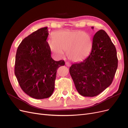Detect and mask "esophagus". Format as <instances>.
Returning a JSON list of instances; mask_svg holds the SVG:
<instances>
[{
  "label": "esophagus",
  "instance_id": "obj_1",
  "mask_svg": "<svg viewBox=\"0 0 128 128\" xmlns=\"http://www.w3.org/2000/svg\"><path fill=\"white\" fill-rule=\"evenodd\" d=\"M66 65L67 67H70V64L69 63V62H66Z\"/></svg>",
  "mask_w": 128,
  "mask_h": 128
}]
</instances>
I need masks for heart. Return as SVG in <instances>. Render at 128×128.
I'll list each match as a JSON object with an SVG mask.
<instances>
[{
  "mask_svg": "<svg viewBox=\"0 0 128 128\" xmlns=\"http://www.w3.org/2000/svg\"><path fill=\"white\" fill-rule=\"evenodd\" d=\"M50 41L51 51L58 56L62 57L66 51L68 59L72 61L84 59L92 48L91 38L88 33L80 30H65L56 32Z\"/></svg>",
  "mask_w": 128,
  "mask_h": 128,
  "instance_id": "1",
  "label": "heart"
}]
</instances>
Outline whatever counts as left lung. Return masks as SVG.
<instances>
[{"mask_svg": "<svg viewBox=\"0 0 128 128\" xmlns=\"http://www.w3.org/2000/svg\"><path fill=\"white\" fill-rule=\"evenodd\" d=\"M118 64L114 45L107 34L100 30L93 38L90 55L83 61L72 64L69 72L79 94L92 97L99 94L112 84Z\"/></svg>", "mask_w": 128, "mask_h": 128, "instance_id": "left-lung-1", "label": "left lung"}]
</instances>
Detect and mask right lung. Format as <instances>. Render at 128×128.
<instances>
[{"label":"right lung","mask_w":128,"mask_h":128,"mask_svg":"<svg viewBox=\"0 0 128 128\" xmlns=\"http://www.w3.org/2000/svg\"><path fill=\"white\" fill-rule=\"evenodd\" d=\"M48 27L36 30L23 40L15 56L14 73L26 94L42 99L51 96L54 90L57 69L64 65L51 56L48 42Z\"/></svg>","instance_id":"add662e5"}]
</instances>
